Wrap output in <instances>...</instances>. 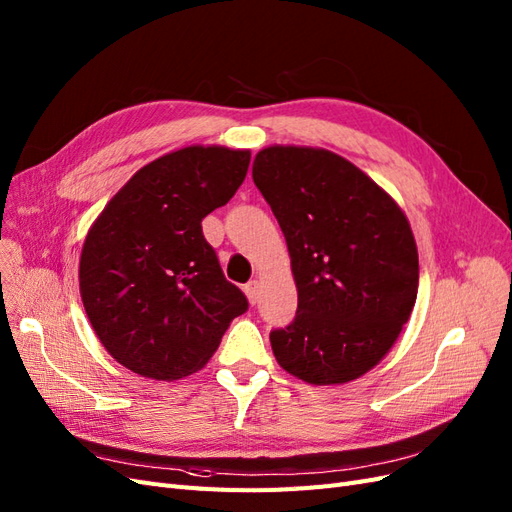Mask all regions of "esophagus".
Instances as JSON below:
<instances>
[{"mask_svg": "<svg viewBox=\"0 0 512 512\" xmlns=\"http://www.w3.org/2000/svg\"><path fill=\"white\" fill-rule=\"evenodd\" d=\"M245 294H247V301H250V305H256L258 297H260V284L256 280L245 284Z\"/></svg>", "mask_w": 512, "mask_h": 512, "instance_id": "34e87169", "label": "esophagus"}]
</instances>
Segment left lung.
<instances>
[{
	"instance_id": "left-lung-1",
	"label": "left lung",
	"mask_w": 512,
	"mask_h": 512,
	"mask_svg": "<svg viewBox=\"0 0 512 512\" xmlns=\"http://www.w3.org/2000/svg\"><path fill=\"white\" fill-rule=\"evenodd\" d=\"M252 177L284 232L299 292L297 316L271 331L277 363L316 386L361 378L393 348L416 303L406 213L327 149L265 147Z\"/></svg>"
}]
</instances>
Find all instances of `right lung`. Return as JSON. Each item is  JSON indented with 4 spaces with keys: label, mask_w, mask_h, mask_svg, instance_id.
<instances>
[{
    "label": "right lung",
    "mask_w": 512,
    "mask_h": 512,
    "mask_svg": "<svg viewBox=\"0 0 512 512\" xmlns=\"http://www.w3.org/2000/svg\"><path fill=\"white\" fill-rule=\"evenodd\" d=\"M252 153L192 145L149 162L91 224L79 262L87 318L100 344L134 374L173 382L203 369L247 309L203 235Z\"/></svg>",
    "instance_id": "add662e5"
}]
</instances>
